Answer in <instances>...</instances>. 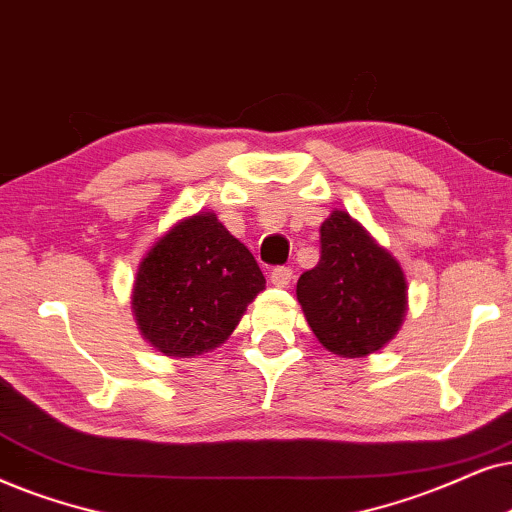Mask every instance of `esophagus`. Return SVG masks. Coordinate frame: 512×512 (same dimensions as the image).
<instances>
[{"instance_id": "1", "label": "esophagus", "mask_w": 512, "mask_h": 512, "mask_svg": "<svg viewBox=\"0 0 512 512\" xmlns=\"http://www.w3.org/2000/svg\"><path fill=\"white\" fill-rule=\"evenodd\" d=\"M269 281L276 285V288H288L290 281H292V269L290 267H276L271 271Z\"/></svg>"}]
</instances>
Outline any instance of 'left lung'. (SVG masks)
Masks as SVG:
<instances>
[{
	"label": "left lung",
	"mask_w": 512,
	"mask_h": 512,
	"mask_svg": "<svg viewBox=\"0 0 512 512\" xmlns=\"http://www.w3.org/2000/svg\"><path fill=\"white\" fill-rule=\"evenodd\" d=\"M306 323L327 351L365 358L398 335L407 281L393 260L344 210L320 224V260L297 281Z\"/></svg>",
	"instance_id": "obj_1"
}]
</instances>
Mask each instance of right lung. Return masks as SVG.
Returning a JSON list of instances; mask_svg holds the SVG:
<instances>
[{"label": "right lung", "mask_w": 512, "mask_h": 512, "mask_svg": "<svg viewBox=\"0 0 512 512\" xmlns=\"http://www.w3.org/2000/svg\"><path fill=\"white\" fill-rule=\"evenodd\" d=\"M252 252L215 213L177 222L152 245L133 283V313L142 337L170 358L217 349L264 290Z\"/></svg>", "instance_id": "right-lung-1"}]
</instances>
